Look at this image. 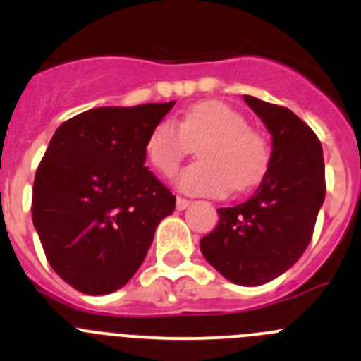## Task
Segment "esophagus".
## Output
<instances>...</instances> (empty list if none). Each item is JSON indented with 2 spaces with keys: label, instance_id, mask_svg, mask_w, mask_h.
Wrapping results in <instances>:
<instances>
[{
  "label": "esophagus",
  "instance_id": "1",
  "mask_svg": "<svg viewBox=\"0 0 361 361\" xmlns=\"http://www.w3.org/2000/svg\"><path fill=\"white\" fill-rule=\"evenodd\" d=\"M191 204V200L184 199V197H177V209H186Z\"/></svg>",
  "mask_w": 361,
  "mask_h": 361
}]
</instances>
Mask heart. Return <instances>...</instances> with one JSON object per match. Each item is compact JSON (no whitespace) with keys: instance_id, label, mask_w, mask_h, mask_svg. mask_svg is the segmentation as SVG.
<instances>
[{"instance_id":"obj_1","label":"heart","mask_w":361,"mask_h":361,"mask_svg":"<svg viewBox=\"0 0 361 361\" xmlns=\"http://www.w3.org/2000/svg\"><path fill=\"white\" fill-rule=\"evenodd\" d=\"M199 161L180 173L178 188L191 195H224L244 191L264 177L269 146L262 133L247 128L240 111L220 101L188 108L178 123L162 121L152 130L146 155L157 171L170 177L191 146H199Z\"/></svg>"}]
</instances>
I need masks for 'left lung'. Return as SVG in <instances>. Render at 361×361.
<instances>
[{"instance_id":"obj_1","label":"left lung","mask_w":361,"mask_h":361,"mask_svg":"<svg viewBox=\"0 0 361 361\" xmlns=\"http://www.w3.org/2000/svg\"><path fill=\"white\" fill-rule=\"evenodd\" d=\"M273 139L267 171L250 200L219 209V224L200 251L220 275L262 286L307 250L325 199V168L317 133L288 108L244 95Z\"/></svg>"}]
</instances>
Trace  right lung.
Returning a JSON list of instances; mask_svg holds the SVG:
<instances>
[{"label": "right lung", "mask_w": 361, "mask_h": 361, "mask_svg": "<svg viewBox=\"0 0 361 361\" xmlns=\"http://www.w3.org/2000/svg\"><path fill=\"white\" fill-rule=\"evenodd\" d=\"M170 103L101 106L56 130L37 166L32 220L52 269L85 295L121 289L141 267L175 195L145 166Z\"/></svg>", "instance_id": "obj_1"}]
</instances>
